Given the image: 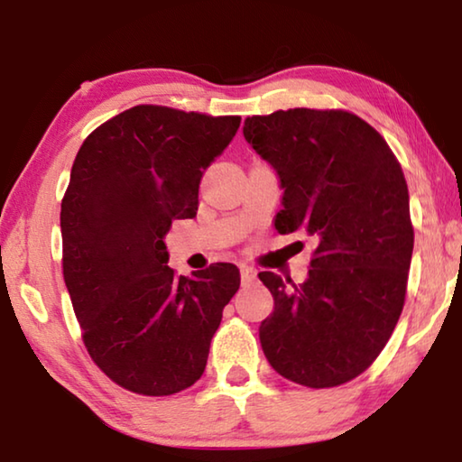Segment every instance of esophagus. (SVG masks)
<instances>
[{
	"label": "esophagus",
	"instance_id": "esophagus-1",
	"mask_svg": "<svg viewBox=\"0 0 462 462\" xmlns=\"http://www.w3.org/2000/svg\"><path fill=\"white\" fill-rule=\"evenodd\" d=\"M240 279H242V285H250L256 279V271L253 267H242Z\"/></svg>",
	"mask_w": 462,
	"mask_h": 462
}]
</instances>
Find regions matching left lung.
Instances as JSON below:
<instances>
[{"label": "left lung", "mask_w": 462, "mask_h": 462, "mask_svg": "<svg viewBox=\"0 0 462 462\" xmlns=\"http://www.w3.org/2000/svg\"><path fill=\"white\" fill-rule=\"evenodd\" d=\"M242 132L283 187L277 232L318 242L303 283L259 273L275 300L259 328L263 353L300 385H342L369 369L403 310L413 228L402 165L344 109H279Z\"/></svg>", "instance_id": "left-lung-1"}]
</instances>
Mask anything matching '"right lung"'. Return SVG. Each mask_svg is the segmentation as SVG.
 <instances>
[{
    "label": "right lung",
    "instance_id": "1",
    "mask_svg": "<svg viewBox=\"0 0 462 462\" xmlns=\"http://www.w3.org/2000/svg\"><path fill=\"white\" fill-rule=\"evenodd\" d=\"M240 116L134 106L85 138L60 203L62 275L89 356L140 395H173L206 371L240 287L232 263L193 277L169 267L173 220L198 214L199 181Z\"/></svg>",
    "mask_w": 462,
    "mask_h": 462
}]
</instances>
